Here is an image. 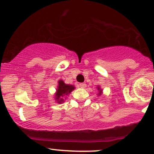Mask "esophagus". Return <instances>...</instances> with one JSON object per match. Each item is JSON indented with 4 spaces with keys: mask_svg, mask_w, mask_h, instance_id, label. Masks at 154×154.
I'll return each instance as SVG.
<instances>
[{
    "mask_svg": "<svg viewBox=\"0 0 154 154\" xmlns=\"http://www.w3.org/2000/svg\"><path fill=\"white\" fill-rule=\"evenodd\" d=\"M79 86L81 88H86V84H85V83H79Z\"/></svg>",
    "mask_w": 154,
    "mask_h": 154,
    "instance_id": "34e87169",
    "label": "esophagus"
}]
</instances>
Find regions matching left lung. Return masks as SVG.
I'll list each match as a JSON object with an SVG mask.
<instances>
[{"instance_id": "obj_1", "label": "left lung", "mask_w": 154, "mask_h": 154, "mask_svg": "<svg viewBox=\"0 0 154 154\" xmlns=\"http://www.w3.org/2000/svg\"><path fill=\"white\" fill-rule=\"evenodd\" d=\"M97 90H98L97 96H98V97H99V96H101L102 95H103V89H101L100 86V85H97Z\"/></svg>"}]
</instances>
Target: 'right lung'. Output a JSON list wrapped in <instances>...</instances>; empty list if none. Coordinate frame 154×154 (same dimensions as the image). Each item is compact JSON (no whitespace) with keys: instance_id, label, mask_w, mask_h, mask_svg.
I'll return each instance as SVG.
<instances>
[{"instance_id":"right-lung-1","label":"right lung","mask_w":154,"mask_h":154,"mask_svg":"<svg viewBox=\"0 0 154 154\" xmlns=\"http://www.w3.org/2000/svg\"><path fill=\"white\" fill-rule=\"evenodd\" d=\"M75 89L74 85L65 84L62 79L58 81V85L56 90V92L54 93V100L59 104H62L64 103V100L67 96Z\"/></svg>"}]
</instances>
